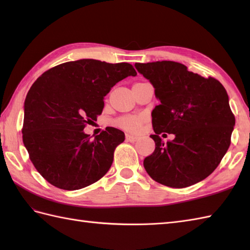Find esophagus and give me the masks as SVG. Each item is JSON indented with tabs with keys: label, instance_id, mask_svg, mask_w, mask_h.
Here are the masks:
<instances>
[{
	"label": "esophagus",
	"instance_id": "34e87169",
	"mask_svg": "<svg viewBox=\"0 0 250 250\" xmlns=\"http://www.w3.org/2000/svg\"><path fill=\"white\" fill-rule=\"evenodd\" d=\"M125 140L128 142H131V143H134L137 141V137L136 136H133V135H130V134H126L125 135Z\"/></svg>",
	"mask_w": 250,
	"mask_h": 250
}]
</instances>
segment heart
Instances as JSON below:
<instances>
[{
	"mask_svg": "<svg viewBox=\"0 0 250 250\" xmlns=\"http://www.w3.org/2000/svg\"><path fill=\"white\" fill-rule=\"evenodd\" d=\"M145 121V117L143 115H128L120 117L119 119L116 120V125L118 128L125 130L132 133H136L141 130L143 122Z\"/></svg>",
	"mask_w": 250,
	"mask_h": 250,
	"instance_id": "obj_1",
	"label": "heart"
}]
</instances>
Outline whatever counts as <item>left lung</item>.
<instances>
[{"label":"left lung","mask_w":250,"mask_h":250,"mask_svg":"<svg viewBox=\"0 0 250 250\" xmlns=\"http://www.w3.org/2000/svg\"><path fill=\"white\" fill-rule=\"evenodd\" d=\"M135 67L160 101L151 113L156 148L145 158L146 172L172 188L205 179L226 155L235 125L225 87L174 61L135 63ZM166 133L174 140L164 143L160 135Z\"/></svg>","instance_id":"obj_1"}]
</instances>
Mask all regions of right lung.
Instances as JSON below:
<instances>
[{
    "mask_svg": "<svg viewBox=\"0 0 250 250\" xmlns=\"http://www.w3.org/2000/svg\"><path fill=\"white\" fill-rule=\"evenodd\" d=\"M128 76H136L129 63L82 59L50 68L32 84L24 101L22 141L47 182L78 190L108 172L125 133L107 126L91 139L83 129L102 114L105 95Z\"/></svg>",
    "mask_w": 250,
    "mask_h": 250,
    "instance_id": "obj_1",
    "label": "right lung"
}]
</instances>
